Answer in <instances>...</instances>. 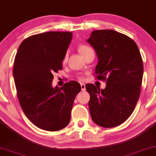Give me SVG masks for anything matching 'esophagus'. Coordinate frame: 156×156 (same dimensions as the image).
Here are the masks:
<instances>
[{
	"label": "esophagus",
	"mask_w": 156,
	"mask_h": 156,
	"mask_svg": "<svg viewBox=\"0 0 156 156\" xmlns=\"http://www.w3.org/2000/svg\"><path fill=\"white\" fill-rule=\"evenodd\" d=\"M80 87H81V90H82L83 91L86 90V86H85L84 84H81V85H80Z\"/></svg>",
	"instance_id": "1"
}]
</instances>
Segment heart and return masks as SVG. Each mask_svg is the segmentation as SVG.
Wrapping results in <instances>:
<instances>
[{"label": "heart", "mask_w": 156, "mask_h": 156, "mask_svg": "<svg viewBox=\"0 0 156 156\" xmlns=\"http://www.w3.org/2000/svg\"><path fill=\"white\" fill-rule=\"evenodd\" d=\"M91 48L88 45H80L79 47H78V51L80 53V54L83 56V55L86 54L87 52L88 51H90ZM67 58H68V54H66L65 55H64V58L63 59V63H66V61H67Z\"/></svg>", "instance_id": "1"}]
</instances>
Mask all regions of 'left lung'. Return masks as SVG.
Listing matches in <instances>:
<instances>
[{"label":"left lung","mask_w":156,"mask_h":156,"mask_svg":"<svg viewBox=\"0 0 156 156\" xmlns=\"http://www.w3.org/2000/svg\"><path fill=\"white\" fill-rule=\"evenodd\" d=\"M87 42L98 59L96 78L106 80L105 89L86 85L91 118L101 127H115L130 117L140 96L143 74L140 51L131 38L113 30L93 31Z\"/></svg>","instance_id":"obj_1"}]
</instances>
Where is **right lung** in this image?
Returning <instances> with one entry per match:
<instances>
[{
	"instance_id": "right-lung-1",
	"label": "right lung",
	"mask_w": 156,
	"mask_h": 156,
	"mask_svg": "<svg viewBox=\"0 0 156 156\" xmlns=\"http://www.w3.org/2000/svg\"><path fill=\"white\" fill-rule=\"evenodd\" d=\"M73 33L49 32L31 36L20 43L14 60L13 74L20 107L37 127L57 131L66 127L76 95V81L61 88L52 87L54 72L62 63Z\"/></svg>"
}]
</instances>
